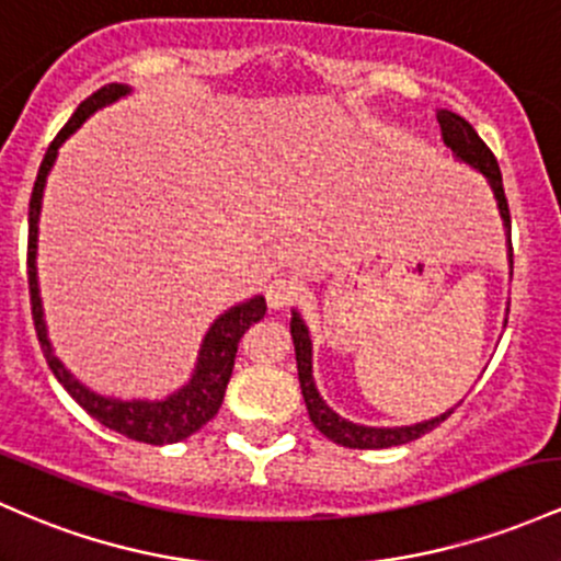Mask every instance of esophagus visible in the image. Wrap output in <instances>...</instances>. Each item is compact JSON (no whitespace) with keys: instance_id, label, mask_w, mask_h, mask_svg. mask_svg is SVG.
I'll return each mask as SVG.
<instances>
[{"instance_id":"esophagus-1","label":"esophagus","mask_w":561,"mask_h":561,"mask_svg":"<svg viewBox=\"0 0 561 561\" xmlns=\"http://www.w3.org/2000/svg\"><path fill=\"white\" fill-rule=\"evenodd\" d=\"M300 298V285L290 276H276V279L268 282L266 287V300L271 309H287V306L295 304Z\"/></svg>"}]
</instances>
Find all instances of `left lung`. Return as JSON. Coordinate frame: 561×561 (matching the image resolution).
I'll return each mask as SVG.
<instances>
[{"instance_id":"left-lung-1","label":"left lung","mask_w":561,"mask_h":561,"mask_svg":"<svg viewBox=\"0 0 561 561\" xmlns=\"http://www.w3.org/2000/svg\"><path fill=\"white\" fill-rule=\"evenodd\" d=\"M436 119H439L442 140H445L447 149H450L460 162L471 164L473 170H479L484 178H488L492 194H495L497 199V210H501L503 226H506L508 252H511V213H508L506 191H503V178H501V168H497L495 153L488 149V144L479 138L477 130H473L463 116L453 114V111H439ZM290 332L295 343V362H298V380H300V391H304V399H306V410H309L313 426L322 431L328 439L335 442V445L351 447V450H383V447L408 445V442L421 439L423 434L434 431L442 421H447V417L455 412V410H447L442 412V415L431 417V421L415 423V426H397V428H373V426L351 423L346 417L337 415L335 410H330L328 404H324V399L319 397L317 383H313V375H311V335L298 311H293Z\"/></svg>"}]
</instances>
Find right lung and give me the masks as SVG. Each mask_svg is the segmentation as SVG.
Returning a JSON list of instances; mask_svg holds the SVG:
<instances>
[{"label":"right lung","instance_id":"obj_1","mask_svg":"<svg viewBox=\"0 0 561 561\" xmlns=\"http://www.w3.org/2000/svg\"><path fill=\"white\" fill-rule=\"evenodd\" d=\"M130 88L127 84H106L98 92H92L88 101L79 103V108L73 111V116L64 125V130L55 135V140L47 149L45 159H42L39 172H36L34 191H31L28 202V295H31V317H34V330L39 337L42 354H45L47 365L58 383L71 393L79 402V408L88 410V415L101 421L103 426L116 431V434L127 436V439L146 442V445H172V442H181L186 436L196 434L207 421H213L215 412L224 404L226 386H229L233 359H237L239 341H242L244 332L250 330V324L261 322L263 313H266V300L261 295L250 298L248 304H239L220 313L215 319L210 332L205 335V343L199 348V359H196V370L191 375V380L183 386L181 391L170 393L162 402H122V399H108L101 393L90 391L88 386L79 383L73 375L66 370L64 362L53 354L50 341H47V328H45V313H42V298H39V282H36V231H39V210H42V194H45L47 172H50L58 149L64 146V140L82 125L84 119L95 108L114 103L116 98L127 95Z\"/></svg>","mask_w":561,"mask_h":561}]
</instances>
